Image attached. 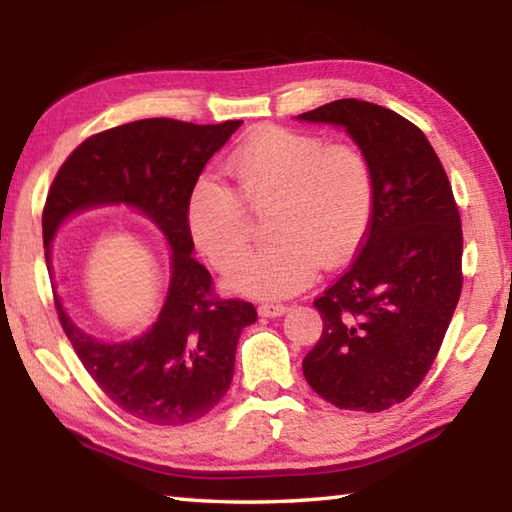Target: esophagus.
<instances>
[{
    "label": "esophagus",
    "instance_id": "34e87169",
    "mask_svg": "<svg viewBox=\"0 0 512 512\" xmlns=\"http://www.w3.org/2000/svg\"><path fill=\"white\" fill-rule=\"evenodd\" d=\"M287 309L289 307L282 305V302H262L257 311H259V316H264V318H275V316H282Z\"/></svg>",
    "mask_w": 512,
    "mask_h": 512
}]
</instances>
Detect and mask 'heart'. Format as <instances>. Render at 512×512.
Masks as SVG:
<instances>
[{
  "mask_svg": "<svg viewBox=\"0 0 512 512\" xmlns=\"http://www.w3.org/2000/svg\"><path fill=\"white\" fill-rule=\"evenodd\" d=\"M235 192L201 178L187 198V230L214 268L230 273L252 243L250 211L265 217L272 241L232 275L257 298L291 296L314 280L320 262L339 266L368 235L375 212V171L357 144L262 128L225 162Z\"/></svg>",
  "mask_w": 512,
  "mask_h": 512,
  "instance_id": "1",
  "label": "heart"
}]
</instances>
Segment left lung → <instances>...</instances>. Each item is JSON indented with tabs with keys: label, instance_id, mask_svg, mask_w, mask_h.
<instances>
[{
	"label": "left lung",
	"instance_id": "1",
	"mask_svg": "<svg viewBox=\"0 0 512 512\" xmlns=\"http://www.w3.org/2000/svg\"><path fill=\"white\" fill-rule=\"evenodd\" d=\"M298 119L343 126L375 171L368 235L314 300L323 334L302 372L339 409L386 411L422 384L461 298V214L436 151L397 112L339 99Z\"/></svg>",
	"mask_w": 512,
	"mask_h": 512
}]
</instances>
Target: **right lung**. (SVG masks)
<instances>
[{
  "label": "right lung",
  "mask_w": 512,
  "mask_h": 512,
  "mask_svg": "<svg viewBox=\"0 0 512 512\" xmlns=\"http://www.w3.org/2000/svg\"><path fill=\"white\" fill-rule=\"evenodd\" d=\"M244 121L198 126L167 117L140 119L97 135L69 153L42 210L47 266L51 239L65 216L101 203L142 210L164 232L171 282L155 325L126 343H101L76 327L54 293L58 320L76 357L121 411L160 427H180L210 413L228 393L235 352L257 311L221 298L212 275L192 257L187 198L207 160Z\"/></svg>",
  "instance_id": "obj_1"
}]
</instances>
